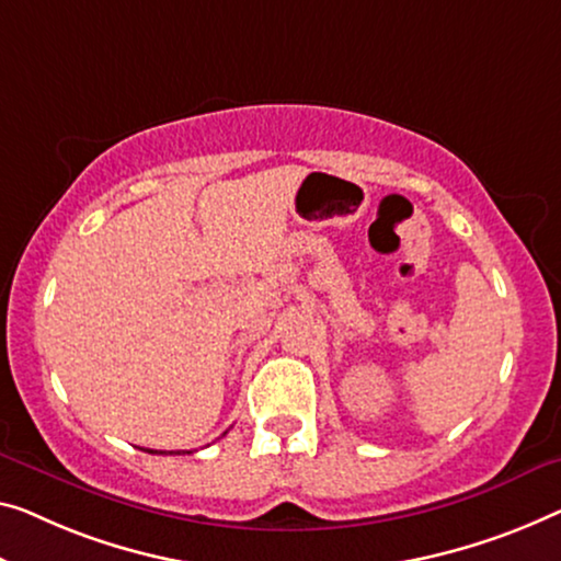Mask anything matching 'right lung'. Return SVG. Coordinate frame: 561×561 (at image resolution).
<instances>
[{
	"label": "right lung",
	"instance_id": "1",
	"mask_svg": "<svg viewBox=\"0 0 561 561\" xmlns=\"http://www.w3.org/2000/svg\"><path fill=\"white\" fill-rule=\"evenodd\" d=\"M146 450V454H158V450H153V448H144ZM188 454H191V450H188Z\"/></svg>",
	"mask_w": 561,
	"mask_h": 561
}]
</instances>
